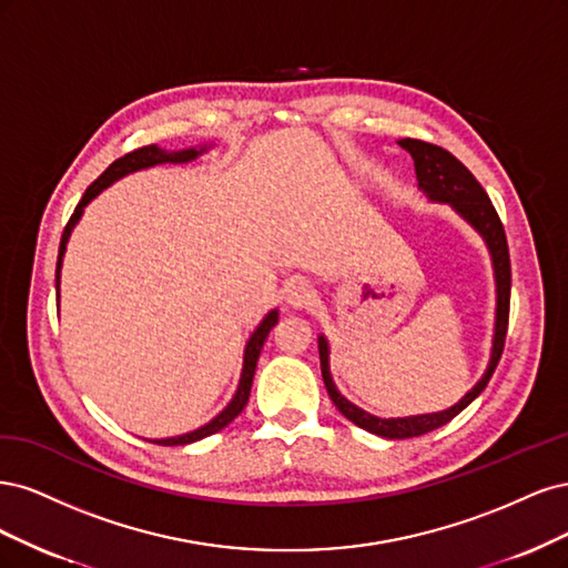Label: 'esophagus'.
Returning a JSON list of instances; mask_svg holds the SVG:
<instances>
[{
    "mask_svg": "<svg viewBox=\"0 0 568 568\" xmlns=\"http://www.w3.org/2000/svg\"><path fill=\"white\" fill-rule=\"evenodd\" d=\"M314 300H316V295H314V290H311V285H306V283H292L290 287H287V292H285V302L292 306V308H308L311 304H314Z\"/></svg>",
    "mask_w": 568,
    "mask_h": 568,
    "instance_id": "esophagus-1",
    "label": "esophagus"
}]
</instances>
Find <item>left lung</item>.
<instances>
[{"instance_id":"8db88e82","label":"left lung","mask_w":568,"mask_h":568,"mask_svg":"<svg viewBox=\"0 0 568 568\" xmlns=\"http://www.w3.org/2000/svg\"><path fill=\"white\" fill-rule=\"evenodd\" d=\"M398 145L410 153L415 162L417 174V189L423 191L432 203H446L455 214H460L465 222L477 231L488 247L490 262H493V276H496V325H493V344H490V358L486 365V373L474 387L457 400L455 406L438 410V413H425V415H408V417H377L368 410L354 406L352 400H346L333 382L331 375V344L321 335L318 337V354H321V373L325 389L331 394L333 404L337 410L352 419L361 429L384 436V438H410L427 434L432 429H438L442 425L450 423V419L463 413L474 398H477L496 371V365L503 356L505 335H507V318H509V287H511V271H509V250L507 237L500 216L488 200L486 191L474 174L465 168V164L444 151L442 145H434L427 141L417 139H400Z\"/></svg>"}]
</instances>
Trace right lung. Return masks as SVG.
Wrapping results in <instances>:
<instances>
[{
  "label": "right lung",
  "mask_w": 568,
  "mask_h": 568,
  "mask_svg": "<svg viewBox=\"0 0 568 568\" xmlns=\"http://www.w3.org/2000/svg\"><path fill=\"white\" fill-rule=\"evenodd\" d=\"M210 145H200V149H184V151H164V149H158V145H143V149H136L132 153H126L122 158H118L111 168H108L94 184H91L82 200L80 205L75 207V212H72L70 222L61 235V247H59V262H57V297L61 300V266H63V254H65V247H68V241H70V233L72 229L78 226V222L84 214V207L94 200L101 191H105L111 184H115L118 179L132 174V172H139V170H149V168H155V164H184V162H191L195 158H200L203 153H207ZM278 323V308H271L268 314L262 318V323L257 325V331H254L245 344V356H243V373H241V382H237V389L233 394V398L229 400V406L219 413L216 417H212L207 425L197 427L193 432H186V434H179V436H168V438H153V444H160V446H186V444H193V442H200V438H205L210 434H216L219 429H224L229 423H233V419L243 413V408L247 406V398H250V389H252V377H254V371H257V361H260V354H262V346L271 333V327Z\"/></svg>",
  "instance_id": "right-lung-1"
}]
</instances>
